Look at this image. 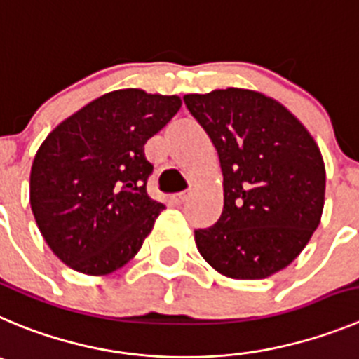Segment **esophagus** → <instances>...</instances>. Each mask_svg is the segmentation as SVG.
<instances>
[{
  "label": "esophagus",
  "instance_id": "1",
  "mask_svg": "<svg viewBox=\"0 0 359 359\" xmlns=\"http://www.w3.org/2000/svg\"><path fill=\"white\" fill-rule=\"evenodd\" d=\"M189 198H191V191H184V193H179V195L173 196L177 205H182V203H186Z\"/></svg>",
  "mask_w": 359,
  "mask_h": 359
}]
</instances>
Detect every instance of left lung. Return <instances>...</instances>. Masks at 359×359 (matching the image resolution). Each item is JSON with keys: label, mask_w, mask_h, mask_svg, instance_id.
Listing matches in <instances>:
<instances>
[{"label": "left lung", "mask_w": 359, "mask_h": 359, "mask_svg": "<svg viewBox=\"0 0 359 359\" xmlns=\"http://www.w3.org/2000/svg\"><path fill=\"white\" fill-rule=\"evenodd\" d=\"M184 102L223 172V212L195 230L200 255L233 280L285 269L323 216L326 168L316 140L283 104L253 90L187 93Z\"/></svg>", "instance_id": "left-lung-1"}]
</instances>
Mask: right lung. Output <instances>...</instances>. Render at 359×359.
<instances>
[{
	"label": "right lung",
	"instance_id": "1",
	"mask_svg": "<svg viewBox=\"0 0 359 359\" xmlns=\"http://www.w3.org/2000/svg\"><path fill=\"white\" fill-rule=\"evenodd\" d=\"M177 95L115 90L92 100L43 140L29 173L40 233L70 269L104 276L126 266L164 205L147 195L143 145L175 116Z\"/></svg>",
	"mask_w": 359,
	"mask_h": 359
}]
</instances>
